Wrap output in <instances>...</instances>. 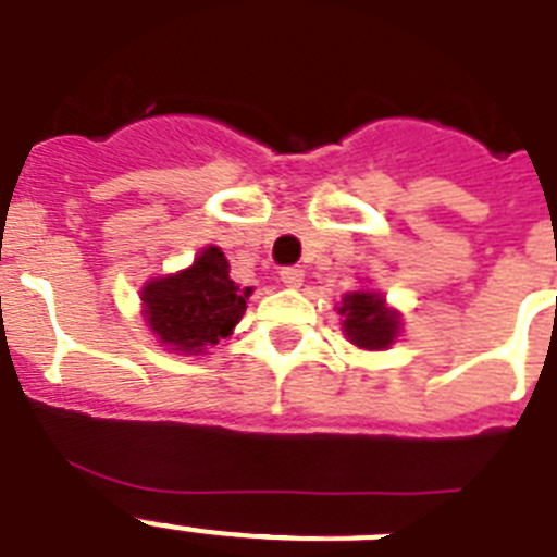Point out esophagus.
Wrapping results in <instances>:
<instances>
[{"label": "esophagus", "mask_w": 557, "mask_h": 557, "mask_svg": "<svg viewBox=\"0 0 557 557\" xmlns=\"http://www.w3.org/2000/svg\"><path fill=\"white\" fill-rule=\"evenodd\" d=\"M280 283H283L285 288H299V285L306 283V272L297 269V265H288V269L280 272Z\"/></svg>", "instance_id": "34e87169"}]
</instances>
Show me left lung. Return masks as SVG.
Wrapping results in <instances>:
<instances>
[{
	"mask_svg": "<svg viewBox=\"0 0 557 557\" xmlns=\"http://www.w3.org/2000/svg\"><path fill=\"white\" fill-rule=\"evenodd\" d=\"M342 331L350 345L359 350H389L400 336V311L386 302L375 288H356L347 292L338 302Z\"/></svg>",
	"mask_w": 557,
	"mask_h": 557,
	"instance_id": "left-lung-1",
	"label": "left lung"
}]
</instances>
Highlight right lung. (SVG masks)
<instances>
[{
    "mask_svg": "<svg viewBox=\"0 0 557 557\" xmlns=\"http://www.w3.org/2000/svg\"><path fill=\"white\" fill-rule=\"evenodd\" d=\"M249 297L251 288H240L230 277L224 251L207 246L182 272L145 280L139 313L164 350L201 356L235 331Z\"/></svg>",
    "mask_w": 557,
    "mask_h": 557,
    "instance_id": "add662e5",
    "label": "right lung"
}]
</instances>
